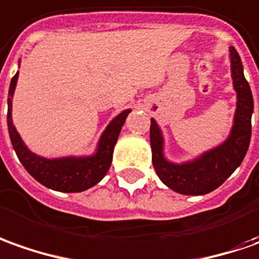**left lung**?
Returning <instances> with one entry per match:
<instances>
[{"instance_id":"left-lung-1","label":"left lung","mask_w":259,"mask_h":259,"mask_svg":"<svg viewBox=\"0 0 259 259\" xmlns=\"http://www.w3.org/2000/svg\"><path fill=\"white\" fill-rule=\"evenodd\" d=\"M231 77L237 92V110L231 134L222 145L210 149L199 158L186 163H172L163 156V138L156 121L151 118V148L152 163L156 175L167 187L181 194L200 196L222 186L241 165L248 151L251 140V115L254 100L248 81L244 77L242 63L238 52L230 48Z\"/></svg>"}]
</instances>
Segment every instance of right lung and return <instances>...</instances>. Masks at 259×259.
Returning <instances> with one entry per match:
<instances>
[{
	"label": "right lung",
	"instance_id": "right-lung-1",
	"mask_svg": "<svg viewBox=\"0 0 259 259\" xmlns=\"http://www.w3.org/2000/svg\"><path fill=\"white\" fill-rule=\"evenodd\" d=\"M17 80L18 73L11 80L7 122L14 151L18 155V159L28 170V174L44 186L65 193H77L97 185L111 166L112 151L118 140L119 131L125 122L126 115L131 112V110L122 111L108 124L99 141L97 152L92 156H67L59 159H46L37 156L26 148L12 122V96L15 92Z\"/></svg>",
	"mask_w": 259,
	"mask_h": 259
}]
</instances>
